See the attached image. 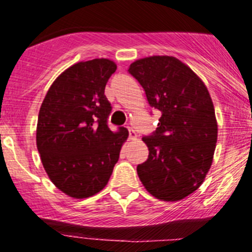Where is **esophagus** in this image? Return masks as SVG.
I'll list each match as a JSON object with an SVG mask.
<instances>
[{
  "instance_id": "1",
  "label": "esophagus",
  "mask_w": 252,
  "mask_h": 252,
  "mask_svg": "<svg viewBox=\"0 0 252 252\" xmlns=\"http://www.w3.org/2000/svg\"><path fill=\"white\" fill-rule=\"evenodd\" d=\"M128 130H129V138H130V140H135V138H136L135 130L132 128H130V126H128Z\"/></svg>"
}]
</instances>
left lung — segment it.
Returning <instances> with one entry per match:
<instances>
[{
	"label": "left lung",
	"mask_w": 252,
	"mask_h": 252,
	"mask_svg": "<svg viewBox=\"0 0 252 252\" xmlns=\"http://www.w3.org/2000/svg\"><path fill=\"white\" fill-rule=\"evenodd\" d=\"M128 72L161 111L158 128L142 138L149 155L137 166L138 178L155 198L181 200L200 187L212 164L218 126L209 90L174 57L138 59Z\"/></svg>",
	"instance_id": "obj_1"
}]
</instances>
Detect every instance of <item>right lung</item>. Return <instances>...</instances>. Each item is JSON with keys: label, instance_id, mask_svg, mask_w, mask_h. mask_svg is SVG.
<instances>
[{"label": "right lung", "instance_id": "add662e5", "mask_svg": "<svg viewBox=\"0 0 252 252\" xmlns=\"http://www.w3.org/2000/svg\"><path fill=\"white\" fill-rule=\"evenodd\" d=\"M116 63L80 62L63 71L39 111L36 147L51 181L76 199L94 195L108 184L128 130H110L111 104L104 94Z\"/></svg>", "mask_w": 252, "mask_h": 252}]
</instances>
